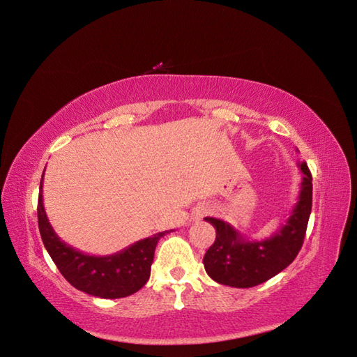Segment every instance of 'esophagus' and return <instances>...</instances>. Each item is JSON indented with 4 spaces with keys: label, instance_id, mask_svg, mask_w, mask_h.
<instances>
[{
    "label": "esophagus",
    "instance_id": "obj_1",
    "mask_svg": "<svg viewBox=\"0 0 357 357\" xmlns=\"http://www.w3.org/2000/svg\"><path fill=\"white\" fill-rule=\"evenodd\" d=\"M210 213V208H206V206H202V208H199V210H196V213H195V218H202L205 214H208Z\"/></svg>",
    "mask_w": 357,
    "mask_h": 357
}]
</instances>
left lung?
Here are the masks:
<instances>
[{"label":"left lung","mask_w":357,"mask_h":357,"mask_svg":"<svg viewBox=\"0 0 357 357\" xmlns=\"http://www.w3.org/2000/svg\"><path fill=\"white\" fill-rule=\"evenodd\" d=\"M303 173L297 204L285 225L272 236L251 241L227 221L205 217L215 229V241L204 255V267L217 284L251 288L260 285L287 268L303 247L312 213V174L305 162H298Z\"/></svg>","instance_id":"left-lung-1"}]
</instances>
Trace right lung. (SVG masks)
I'll list each match as a JSON object with an SVG mask.
<instances>
[{
  "label": "right lung",
  "instance_id": "right-lung-1",
  "mask_svg": "<svg viewBox=\"0 0 357 357\" xmlns=\"http://www.w3.org/2000/svg\"><path fill=\"white\" fill-rule=\"evenodd\" d=\"M38 227L47 252L69 284L90 296L110 300L128 297L143 288L151 276L158 241L173 231H159L110 255L85 254L72 248L56 235L44 210L43 178L38 198Z\"/></svg>",
  "mask_w": 357,
  "mask_h": 357
}]
</instances>
